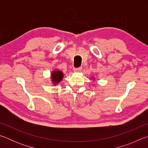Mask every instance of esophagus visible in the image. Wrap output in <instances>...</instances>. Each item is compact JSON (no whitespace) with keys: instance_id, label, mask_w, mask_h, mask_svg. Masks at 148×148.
I'll return each mask as SVG.
<instances>
[{"instance_id":"obj_1","label":"esophagus","mask_w":148,"mask_h":148,"mask_svg":"<svg viewBox=\"0 0 148 148\" xmlns=\"http://www.w3.org/2000/svg\"><path fill=\"white\" fill-rule=\"evenodd\" d=\"M82 67H79V68H74V72H79L80 71H82Z\"/></svg>"}]
</instances>
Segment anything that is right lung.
<instances>
[{
	"mask_svg": "<svg viewBox=\"0 0 148 148\" xmlns=\"http://www.w3.org/2000/svg\"><path fill=\"white\" fill-rule=\"evenodd\" d=\"M64 77V74L60 71H54L51 72V78L54 85H56L61 81Z\"/></svg>",
	"mask_w": 148,
	"mask_h": 148,
	"instance_id": "add662e5",
	"label": "right lung"
}]
</instances>
